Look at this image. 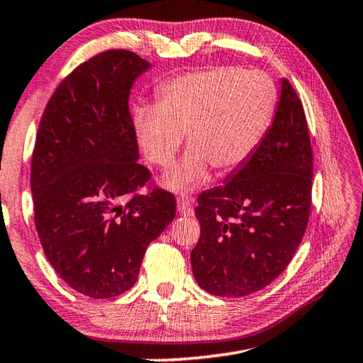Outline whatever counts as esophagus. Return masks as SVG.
Masks as SVG:
<instances>
[{
  "mask_svg": "<svg viewBox=\"0 0 363 363\" xmlns=\"http://www.w3.org/2000/svg\"><path fill=\"white\" fill-rule=\"evenodd\" d=\"M177 211L182 213V215H187L191 216L194 210H192V200L186 197V195H181L179 199H177Z\"/></svg>",
  "mask_w": 363,
  "mask_h": 363,
  "instance_id": "esophagus-1",
  "label": "esophagus"
}]
</instances>
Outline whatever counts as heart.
<instances>
[{
	"mask_svg": "<svg viewBox=\"0 0 363 363\" xmlns=\"http://www.w3.org/2000/svg\"><path fill=\"white\" fill-rule=\"evenodd\" d=\"M276 87L262 72L210 66L187 72L158 90L157 106L134 111L137 139L148 161L169 166L186 134L191 150L164 176L172 191H192L210 168L228 174L260 145L276 109Z\"/></svg>",
	"mask_w": 363,
	"mask_h": 363,
	"instance_id": "obj_1",
	"label": "heart"
}]
</instances>
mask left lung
Here are the masks:
<instances>
[{"mask_svg": "<svg viewBox=\"0 0 363 363\" xmlns=\"http://www.w3.org/2000/svg\"><path fill=\"white\" fill-rule=\"evenodd\" d=\"M313 157L306 113L281 79L272 128L223 186L199 195L200 239L191 252L199 286L213 296L244 297L284 272L306 233Z\"/></svg>", "mask_w": 363, "mask_h": 363, "instance_id": "1", "label": "left lung"}]
</instances>
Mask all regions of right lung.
I'll return each instance as SVG.
<instances>
[{
  "mask_svg": "<svg viewBox=\"0 0 363 363\" xmlns=\"http://www.w3.org/2000/svg\"><path fill=\"white\" fill-rule=\"evenodd\" d=\"M148 69L128 50L96 55L57 85L40 121L30 169L40 242L61 279L91 298L129 291L176 216L172 194H135L150 171L139 163L129 95Z\"/></svg>",
  "mask_w": 363,
  "mask_h": 363,
  "instance_id": "obj_1",
  "label": "right lung"
}]
</instances>
